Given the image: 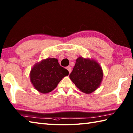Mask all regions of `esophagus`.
Here are the masks:
<instances>
[{"label": "esophagus", "mask_w": 133, "mask_h": 133, "mask_svg": "<svg viewBox=\"0 0 133 133\" xmlns=\"http://www.w3.org/2000/svg\"><path fill=\"white\" fill-rule=\"evenodd\" d=\"M66 69H67V70H68V71H69V73H70V72H71V67H70V66L67 67H66Z\"/></svg>", "instance_id": "obj_1"}]
</instances>
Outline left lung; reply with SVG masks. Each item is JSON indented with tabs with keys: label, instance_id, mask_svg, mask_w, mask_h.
I'll return each mask as SVG.
<instances>
[{
	"label": "left lung",
	"instance_id": "8db88e82",
	"mask_svg": "<svg viewBox=\"0 0 133 133\" xmlns=\"http://www.w3.org/2000/svg\"><path fill=\"white\" fill-rule=\"evenodd\" d=\"M103 76L102 69L97 61L80 56L69 77L82 92L89 94L100 86Z\"/></svg>",
	"mask_w": 133,
	"mask_h": 133
}]
</instances>
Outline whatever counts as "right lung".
<instances>
[{"instance_id":"add662e5","label":"right lung","mask_w":133,"mask_h":133,"mask_svg":"<svg viewBox=\"0 0 133 133\" xmlns=\"http://www.w3.org/2000/svg\"><path fill=\"white\" fill-rule=\"evenodd\" d=\"M69 74L68 70L60 66L57 59L48 58L35 64L31 70L30 78L37 91L46 94L55 89Z\"/></svg>"}]
</instances>
